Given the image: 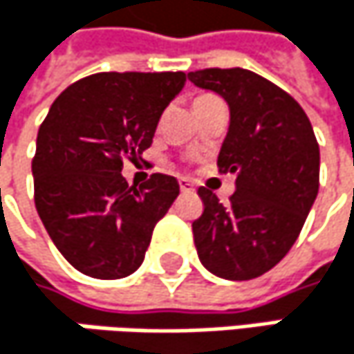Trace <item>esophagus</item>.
Masks as SVG:
<instances>
[{
    "label": "esophagus",
    "instance_id": "1",
    "mask_svg": "<svg viewBox=\"0 0 354 354\" xmlns=\"http://www.w3.org/2000/svg\"><path fill=\"white\" fill-rule=\"evenodd\" d=\"M180 190H182V194H190V192H194V186L188 180L180 178Z\"/></svg>",
    "mask_w": 354,
    "mask_h": 354
}]
</instances>
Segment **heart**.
<instances>
[{
    "label": "heart",
    "mask_w": 354,
    "mask_h": 354,
    "mask_svg": "<svg viewBox=\"0 0 354 354\" xmlns=\"http://www.w3.org/2000/svg\"><path fill=\"white\" fill-rule=\"evenodd\" d=\"M209 100H215V96H211V94H201V96H196L194 106H201V104H205V102H209Z\"/></svg>",
    "instance_id": "1"
}]
</instances>
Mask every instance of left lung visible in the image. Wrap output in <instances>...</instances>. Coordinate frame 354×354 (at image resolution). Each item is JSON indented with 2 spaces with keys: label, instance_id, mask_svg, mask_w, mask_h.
Listing matches in <instances>:
<instances>
[{
  "label": "left lung",
  "instance_id": "obj_1",
  "mask_svg": "<svg viewBox=\"0 0 354 354\" xmlns=\"http://www.w3.org/2000/svg\"><path fill=\"white\" fill-rule=\"evenodd\" d=\"M188 80L227 102L230 129L217 166L236 174L230 205L198 188L205 203L192 223L198 260L219 279H256L285 258L318 196L312 122L287 92L254 71L203 69Z\"/></svg>",
  "mask_w": 354,
  "mask_h": 354
}]
</instances>
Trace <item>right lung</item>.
I'll list each match as a JSON object with an SVG mask.
<instances>
[{"mask_svg":"<svg viewBox=\"0 0 354 354\" xmlns=\"http://www.w3.org/2000/svg\"><path fill=\"white\" fill-rule=\"evenodd\" d=\"M186 73H96L71 84L48 108L32 160L35 203L53 244L94 279L133 274L156 223L180 194L176 178L153 174L143 188L122 178L153 141Z\"/></svg>","mask_w":354,"mask_h":354,"instance_id":"right-lung-1","label":"right lung"}]
</instances>
